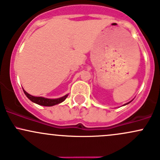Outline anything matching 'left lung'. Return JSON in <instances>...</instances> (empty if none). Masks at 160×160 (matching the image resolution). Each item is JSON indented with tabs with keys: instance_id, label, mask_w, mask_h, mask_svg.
I'll return each instance as SVG.
<instances>
[{
	"instance_id": "obj_1",
	"label": "left lung",
	"mask_w": 160,
	"mask_h": 160,
	"mask_svg": "<svg viewBox=\"0 0 160 160\" xmlns=\"http://www.w3.org/2000/svg\"><path fill=\"white\" fill-rule=\"evenodd\" d=\"M132 102V101H131ZM129 102H128V103H126V104H125V105H127V104H129Z\"/></svg>"
}]
</instances>
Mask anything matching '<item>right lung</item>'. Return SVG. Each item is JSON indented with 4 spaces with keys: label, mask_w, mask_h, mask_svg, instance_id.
<instances>
[{
    "label": "right lung",
    "mask_w": 160,
    "mask_h": 160,
    "mask_svg": "<svg viewBox=\"0 0 160 160\" xmlns=\"http://www.w3.org/2000/svg\"><path fill=\"white\" fill-rule=\"evenodd\" d=\"M23 91H24L26 96H27L31 102H33L36 103V104L38 105H43V106H53V105L59 104V103L65 101V98H66L68 95V94H66L65 95H64V96L58 98H44V97L33 96V95L28 93L25 90L23 89Z\"/></svg>",
    "instance_id": "1"
}]
</instances>
